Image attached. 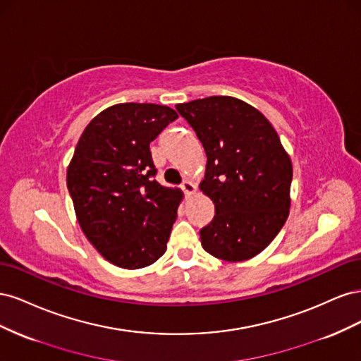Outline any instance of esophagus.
Wrapping results in <instances>:
<instances>
[{"mask_svg":"<svg viewBox=\"0 0 361 361\" xmlns=\"http://www.w3.org/2000/svg\"><path fill=\"white\" fill-rule=\"evenodd\" d=\"M182 191L187 194V195H191L194 191H195V185L191 182V180H183V183L180 185Z\"/></svg>","mask_w":361,"mask_h":361,"instance_id":"obj_1","label":"esophagus"}]
</instances>
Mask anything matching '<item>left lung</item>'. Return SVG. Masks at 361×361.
Here are the masks:
<instances>
[{
    "instance_id": "1",
    "label": "left lung",
    "mask_w": 361,
    "mask_h": 361,
    "mask_svg": "<svg viewBox=\"0 0 361 361\" xmlns=\"http://www.w3.org/2000/svg\"><path fill=\"white\" fill-rule=\"evenodd\" d=\"M206 152L200 190L215 204L200 231L207 253L227 262L255 257L285 226L292 162L276 129L255 106L231 96L176 105Z\"/></svg>"
}]
</instances>
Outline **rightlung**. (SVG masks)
Masks as SVG:
<instances>
[{"label":"right lung","instance_id":"1","mask_svg":"<svg viewBox=\"0 0 361 361\" xmlns=\"http://www.w3.org/2000/svg\"><path fill=\"white\" fill-rule=\"evenodd\" d=\"M178 113L117 104L87 125L68 167V190L87 239L113 265L145 268L167 250L182 191L155 179L150 143Z\"/></svg>","mask_w":361,"mask_h":361}]
</instances>
